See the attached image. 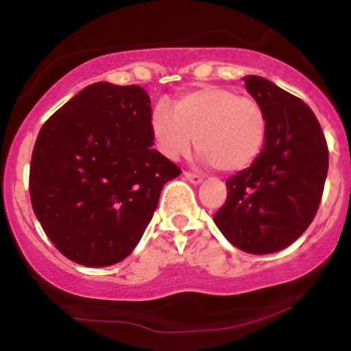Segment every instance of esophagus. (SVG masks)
<instances>
[{
	"label": "esophagus",
	"instance_id": "esophagus-1",
	"mask_svg": "<svg viewBox=\"0 0 351 351\" xmlns=\"http://www.w3.org/2000/svg\"><path fill=\"white\" fill-rule=\"evenodd\" d=\"M184 175V178H186L189 183H193V184H199L201 181H203V176L201 175H198V173H191V171H184L183 173Z\"/></svg>",
	"mask_w": 351,
	"mask_h": 351
}]
</instances>
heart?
<instances>
[{"label":"heart","instance_id":"heart-1","mask_svg":"<svg viewBox=\"0 0 351 351\" xmlns=\"http://www.w3.org/2000/svg\"><path fill=\"white\" fill-rule=\"evenodd\" d=\"M156 147L176 160L195 145L208 165L224 173L251 168L264 152L269 117L263 104L228 87L206 86L180 95L173 110L158 104L150 115Z\"/></svg>","mask_w":351,"mask_h":351}]
</instances>
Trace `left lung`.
Returning a JSON list of instances; mask_svg holds the SVG:
<instances>
[{
  "label": "left lung",
  "instance_id": "8db88e82",
  "mask_svg": "<svg viewBox=\"0 0 351 351\" xmlns=\"http://www.w3.org/2000/svg\"><path fill=\"white\" fill-rule=\"evenodd\" d=\"M245 88L263 104L269 135L259 160L226 181L228 199L215 215L224 237L241 251L271 254L310 226L324 195L328 147L304 100L257 75Z\"/></svg>",
  "mask_w": 351,
  "mask_h": 351
}]
</instances>
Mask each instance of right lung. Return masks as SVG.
Wrapping results in <instances>:
<instances>
[{"instance_id":"add662e5","label":"right lung","mask_w":351,"mask_h":351,"mask_svg":"<svg viewBox=\"0 0 351 351\" xmlns=\"http://www.w3.org/2000/svg\"><path fill=\"white\" fill-rule=\"evenodd\" d=\"M140 86L92 84L44 122L29 168L34 215L67 259L106 267L138 244L181 168L152 148Z\"/></svg>"}]
</instances>
